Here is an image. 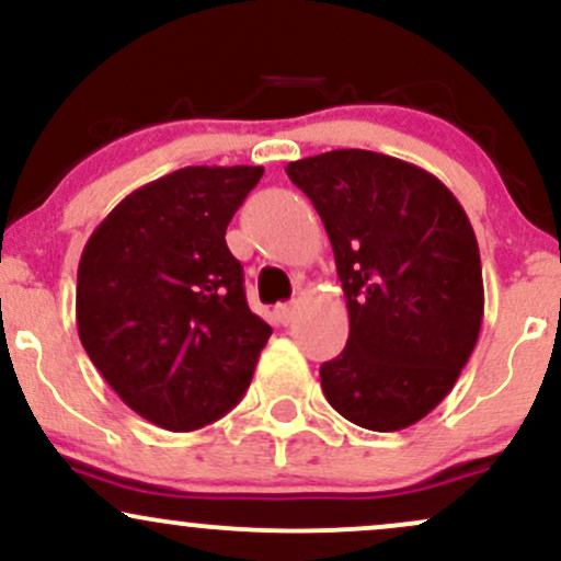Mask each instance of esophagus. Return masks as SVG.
Masks as SVG:
<instances>
[{
  "label": "esophagus",
  "instance_id": "34e87169",
  "mask_svg": "<svg viewBox=\"0 0 561 561\" xmlns=\"http://www.w3.org/2000/svg\"><path fill=\"white\" fill-rule=\"evenodd\" d=\"M295 311H298V302L289 300V302H279V306L274 308L276 319H279V324H289V321L295 319Z\"/></svg>",
  "mask_w": 561,
  "mask_h": 561
}]
</instances>
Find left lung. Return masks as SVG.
I'll list each match as a JSON object with an SVG mask.
<instances>
[{"instance_id":"1","label":"left lung","mask_w":561,"mask_h":561,"mask_svg":"<svg viewBox=\"0 0 561 561\" xmlns=\"http://www.w3.org/2000/svg\"><path fill=\"white\" fill-rule=\"evenodd\" d=\"M330 234L351 334L321 390L358 427L396 433L427 416L480 337L482 266L454 192L420 165L332 150L287 165Z\"/></svg>"}]
</instances>
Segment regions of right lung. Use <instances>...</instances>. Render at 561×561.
<instances>
[{
    "label": "right lung",
    "instance_id": "obj_1",
    "mask_svg": "<svg viewBox=\"0 0 561 561\" xmlns=\"http://www.w3.org/2000/svg\"><path fill=\"white\" fill-rule=\"evenodd\" d=\"M261 176V165L173 171L121 199L81 253L83 351L128 409L171 433L240 403L272 337L224 240Z\"/></svg>",
    "mask_w": 561,
    "mask_h": 561
}]
</instances>
